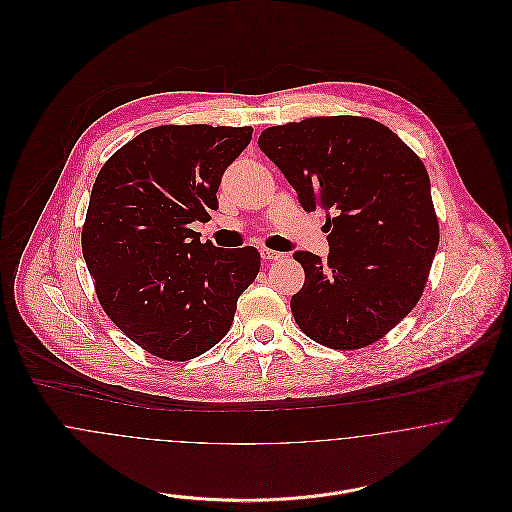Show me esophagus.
Here are the masks:
<instances>
[{
	"label": "esophagus",
	"mask_w": 512,
	"mask_h": 512,
	"mask_svg": "<svg viewBox=\"0 0 512 512\" xmlns=\"http://www.w3.org/2000/svg\"><path fill=\"white\" fill-rule=\"evenodd\" d=\"M260 256H262L264 262H278V260H284V258H286L284 252L270 250V248H262V250H260Z\"/></svg>",
	"instance_id": "1"
}]
</instances>
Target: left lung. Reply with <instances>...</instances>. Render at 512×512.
Listing matches in <instances>:
<instances>
[{
  "instance_id": "8db88e82",
  "label": "left lung",
  "mask_w": 512,
  "mask_h": 512,
  "mask_svg": "<svg viewBox=\"0 0 512 512\" xmlns=\"http://www.w3.org/2000/svg\"><path fill=\"white\" fill-rule=\"evenodd\" d=\"M258 146L307 213H327L331 232L327 264L311 252L293 254L305 272L292 297L295 323L337 351L376 343L420 301L438 250L422 159L384 124L361 116L274 126Z\"/></svg>"
}]
</instances>
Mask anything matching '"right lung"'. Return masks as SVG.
<instances>
[{"label":"right lung","instance_id":"obj_1","mask_svg":"<svg viewBox=\"0 0 512 512\" xmlns=\"http://www.w3.org/2000/svg\"><path fill=\"white\" fill-rule=\"evenodd\" d=\"M252 128L157 126L100 169L82 226V256L106 315L165 361H191L228 333L236 301L260 272L254 246L201 242L224 169Z\"/></svg>","mask_w":512,"mask_h":512}]
</instances>
